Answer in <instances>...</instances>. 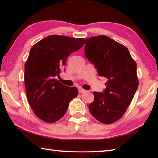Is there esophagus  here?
I'll use <instances>...</instances> for the list:
<instances>
[{
    "instance_id": "1",
    "label": "esophagus",
    "mask_w": 158,
    "mask_h": 158,
    "mask_svg": "<svg viewBox=\"0 0 158 158\" xmlns=\"http://www.w3.org/2000/svg\"><path fill=\"white\" fill-rule=\"evenodd\" d=\"M78 90H79V93H84V92H85V90L84 89H81V88H79Z\"/></svg>"
}]
</instances>
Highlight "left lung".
<instances>
[{
	"label": "left lung",
	"instance_id": "8db88e82",
	"mask_svg": "<svg viewBox=\"0 0 158 158\" xmlns=\"http://www.w3.org/2000/svg\"><path fill=\"white\" fill-rule=\"evenodd\" d=\"M85 44V56L99 76L108 79L103 93L93 92L89 111L98 121L111 124L123 116L137 89V63L126 47L106 35L87 38Z\"/></svg>",
	"mask_w": 158,
	"mask_h": 158
}]
</instances>
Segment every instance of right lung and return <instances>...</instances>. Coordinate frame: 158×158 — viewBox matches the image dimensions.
I'll use <instances>...</instances> for the list:
<instances>
[{
    "label": "right lung",
    "instance_id": "1",
    "mask_svg": "<svg viewBox=\"0 0 158 158\" xmlns=\"http://www.w3.org/2000/svg\"><path fill=\"white\" fill-rule=\"evenodd\" d=\"M84 44V38L50 35L35 44L25 64L26 96L35 115L42 121L60 119L69 102L78 95L76 87H68L54 79L59 76L70 53Z\"/></svg>",
    "mask_w": 158,
    "mask_h": 158
}]
</instances>
